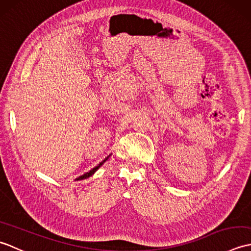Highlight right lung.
I'll return each mask as SVG.
<instances>
[{
	"instance_id": "1",
	"label": "right lung",
	"mask_w": 251,
	"mask_h": 251,
	"mask_svg": "<svg viewBox=\"0 0 251 251\" xmlns=\"http://www.w3.org/2000/svg\"><path fill=\"white\" fill-rule=\"evenodd\" d=\"M109 157H110V155H109L108 157H105V158L103 159V161H102V162H101V163H99V164L97 165V166H96V167H94V168H93L92 170H89V172H88V173H86V174H84V175H82V176H81V177H78V178H77L76 180H83V179H86V178L90 177V176H92V175H93V174H94V173L96 172V170H97V169H98V168H99V167L101 166V165H102V164H103V163H104V162L106 161V159H108Z\"/></svg>"
}]
</instances>
